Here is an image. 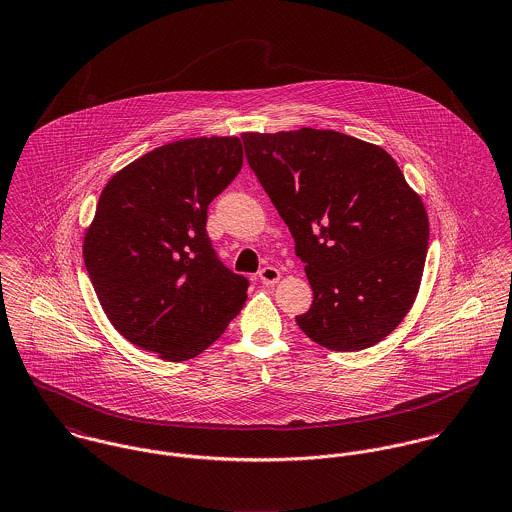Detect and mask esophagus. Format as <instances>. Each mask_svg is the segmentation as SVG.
Returning a JSON list of instances; mask_svg holds the SVG:
<instances>
[{
  "mask_svg": "<svg viewBox=\"0 0 512 512\" xmlns=\"http://www.w3.org/2000/svg\"><path fill=\"white\" fill-rule=\"evenodd\" d=\"M259 279L263 284H275L281 281V271L277 267H265L259 271Z\"/></svg>",
  "mask_w": 512,
  "mask_h": 512,
  "instance_id": "1",
  "label": "esophagus"
}]
</instances>
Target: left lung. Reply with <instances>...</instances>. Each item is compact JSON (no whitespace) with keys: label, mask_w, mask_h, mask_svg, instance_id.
I'll return each mask as SVG.
<instances>
[{"label":"left lung","mask_w":512,"mask_h":512,"mask_svg":"<svg viewBox=\"0 0 512 512\" xmlns=\"http://www.w3.org/2000/svg\"><path fill=\"white\" fill-rule=\"evenodd\" d=\"M290 229L314 292L300 330L332 351L385 340L412 308L428 251V214L397 161L334 129L241 135Z\"/></svg>","instance_id":"8db88e82"}]
</instances>
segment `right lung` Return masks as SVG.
<instances>
[{"label":"right lung","instance_id":"right-lung-1","mask_svg":"<svg viewBox=\"0 0 512 512\" xmlns=\"http://www.w3.org/2000/svg\"><path fill=\"white\" fill-rule=\"evenodd\" d=\"M243 165L239 137L161 145L115 172L84 233V265L115 330L167 361L218 340L247 300V279L216 257L208 204Z\"/></svg>","mask_w":512,"mask_h":512}]
</instances>
